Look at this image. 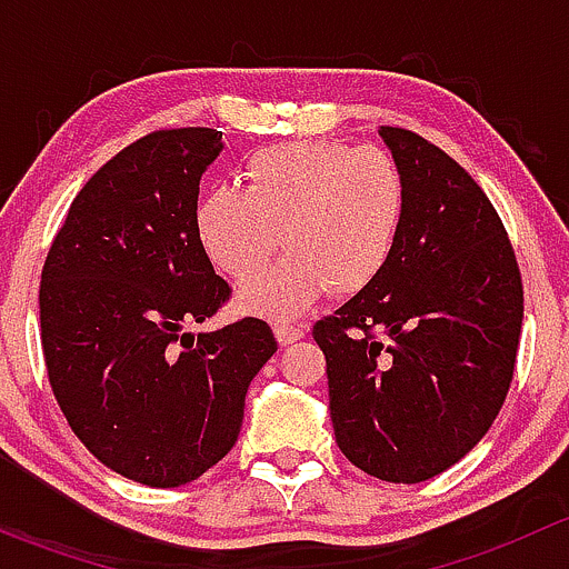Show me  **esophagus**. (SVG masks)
Masks as SVG:
<instances>
[{"label":"esophagus","instance_id":"1","mask_svg":"<svg viewBox=\"0 0 569 569\" xmlns=\"http://www.w3.org/2000/svg\"><path fill=\"white\" fill-rule=\"evenodd\" d=\"M306 336V325H291V321H283V325L274 327V338H278L280 343H295L300 341V338Z\"/></svg>","mask_w":569,"mask_h":569}]
</instances>
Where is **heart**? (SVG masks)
<instances>
[{
	"label": "heart",
	"instance_id": "obj_1",
	"mask_svg": "<svg viewBox=\"0 0 569 569\" xmlns=\"http://www.w3.org/2000/svg\"><path fill=\"white\" fill-rule=\"evenodd\" d=\"M407 214L399 162L375 146L302 140L261 148L242 164V189L214 187L194 211L209 261L244 280L278 239L289 256L252 278L242 306L291 319L327 291L358 295L386 272Z\"/></svg>",
	"mask_w": 569,
	"mask_h": 569
}]
</instances>
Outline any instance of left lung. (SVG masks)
<instances>
[{
	"instance_id": "8db88e82",
	"label": "left lung",
	"mask_w": 569,
	"mask_h": 569,
	"mask_svg": "<svg viewBox=\"0 0 569 569\" xmlns=\"http://www.w3.org/2000/svg\"><path fill=\"white\" fill-rule=\"evenodd\" d=\"M380 137L407 181L386 272L317 321L338 449L416 485L460 462L496 421L518 358L523 283L496 209L449 153L407 129Z\"/></svg>"
}]
</instances>
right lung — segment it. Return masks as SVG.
<instances>
[{
	"instance_id": "right-lung-1",
	"label": "right lung",
	"mask_w": 569,
	"mask_h": 569,
	"mask_svg": "<svg viewBox=\"0 0 569 569\" xmlns=\"http://www.w3.org/2000/svg\"><path fill=\"white\" fill-rule=\"evenodd\" d=\"M222 131H153L73 198L40 274V341L73 435L109 470L181 487L233 449L252 377L278 349L261 319L203 325L231 289L198 242V183Z\"/></svg>"
}]
</instances>
